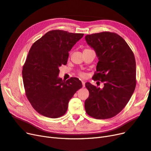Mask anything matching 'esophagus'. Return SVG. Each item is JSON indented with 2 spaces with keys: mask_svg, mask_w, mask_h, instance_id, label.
<instances>
[{
  "mask_svg": "<svg viewBox=\"0 0 151 151\" xmlns=\"http://www.w3.org/2000/svg\"><path fill=\"white\" fill-rule=\"evenodd\" d=\"M81 83H82V85H83V87H84L85 86V81H83V80H82L81 81Z\"/></svg>",
  "mask_w": 151,
  "mask_h": 151,
  "instance_id": "esophagus-1",
  "label": "esophagus"
}]
</instances>
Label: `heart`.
Returning a JSON list of instances; mask_svg holds the SVG:
<instances>
[{"label": "heart", "instance_id": "heart-1", "mask_svg": "<svg viewBox=\"0 0 151 151\" xmlns=\"http://www.w3.org/2000/svg\"><path fill=\"white\" fill-rule=\"evenodd\" d=\"M79 75H80V76H84V74L83 73H80Z\"/></svg>", "mask_w": 151, "mask_h": 151}]
</instances>
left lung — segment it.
<instances>
[{
    "mask_svg": "<svg viewBox=\"0 0 151 151\" xmlns=\"http://www.w3.org/2000/svg\"><path fill=\"white\" fill-rule=\"evenodd\" d=\"M85 40L99 58L93 78L104 82L102 89L86 83L90 95L85 102V110L96 119H110L122 110L135 90L134 55L124 39L114 32L86 35Z\"/></svg>",
    "mask_w": 151,
    "mask_h": 151,
    "instance_id": "obj_1",
    "label": "left lung"
}]
</instances>
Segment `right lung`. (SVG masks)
<instances>
[{"instance_id":"add662e5","label":"right lung","mask_w":151,"mask_h":151,"mask_svg":"<svg viewBox=\"0 0 151 151\" xmlns=\"http://www.w3.org/2000/svg\"><path fill=\"white\" fill-rule=\"evenodd\" d=\"M83 35L52 30L31 46L22 68L23 83L28 100L41 115L52 119L65 115L70 100L82 87L77 78L65 81L58 75L69 51Z\"/></svg>"}]
</instances>
